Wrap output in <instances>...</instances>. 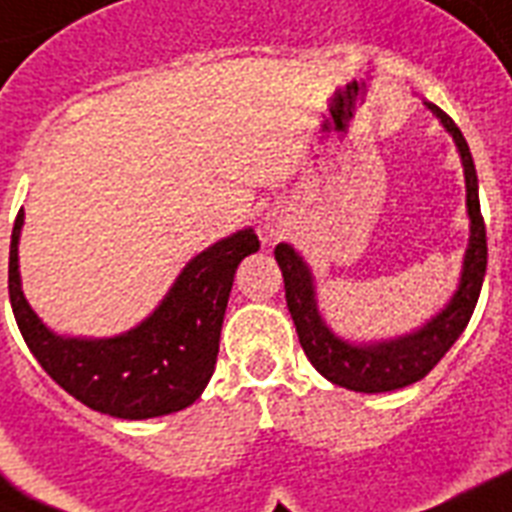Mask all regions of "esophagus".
I'll return each instance as SVG.
<instances>
[{"mask_svg":"<svg viewBox=\"0 0 512 512\" xmlns=\"http://www.w3.org/2000/svg\"><path fill=\"white\" fill-rule=\"evenodd\" d=\"M285 222H282L280 217H266L264 222V238L266 240H274L280 238V235H285Z\"/></svg>","mask_w":512,"mask_h":512,"instance_id":"1","label":"esophagus"}]
</instances>
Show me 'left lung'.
<instances>
[{"mask_svg":"<svg viewBox=\"0 0 512 512\" xmlns=\"http://www.w3.org/2000/svg\"><path fill=\"white\" fill-rule=\"evenodd\" d=\"M424 107L442 122L447 133L453 135L460 164H463V175H466V209L468 219H471V235H468L466 256H463L458 290L429 322H424L413 332L390 337V340H345V337L335 335L332 327L324 322L322 311H319V298H316L314 274L301 253L287 243L274 248V259L280 264L282 280H285L287 308L293 316L303 353L324 379L340 384L345 390L392 392L424 379L437 366L439 358L453 348V342L463 335L466 324L471 322V314L479 301L481 282L487 274V230H484L479 209V180H476L474 156L468 151V143L458 125L437 104L424 101Z\"/></svg>","mask_w":512,"mask_h":512,"instance_id":"8db88e82","label":"left lung"}]
</instances>
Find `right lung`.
Listing matches in <instances>:
<instances>
[{
	"mask_svg": "<svg viewBox=\"0 0 512 512\" xmlns=\"http://www.w3.org/2000/svg\"><path fill=\"white\" fill-rule=\"evenodd\" d=\"M23 219L20 209L10 243V303L41 369L75 400L114 418L141 421L196 403L214 374L235 269L261 246L256 232H232L193 256L162 303L128 332L70 337L52 332L25 301L18 259Z\"/></svg>",
	"mask_w": 512,
	"mask_h": 512,
	"instance_id": "obj_1",
	"label": "right lung"
}]
</instances>
